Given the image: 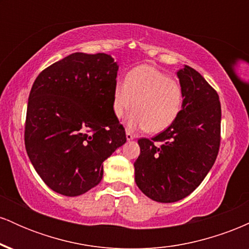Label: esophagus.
I'll use <instances>...</instances> for the list:
<instances>
[{"mask_svg": "<svg viewBox=\"0 0 249 249\" xmlns=\"http://www.w3.org/2000/svg\"><path fill=\"white\" fill-rule=\"evenodd\" d=\"M134 139V134H132L130 132V131H126V141L130 142V141H133Z\"/></svg>", "mask_w": 249, "mask_h": 249, "instance_id": "34e87169", "label": "esophagus"}]
</instances>
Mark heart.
Segmentation results:
<instances>
[{
	"mask_svg": "<svg viewBox=\"0 0 249 249\" xmlns=\"http://www.w3.org/2000/svg\"><path fill=\"white\" fill-rule=\"evenodd\" d=\"M126 118L128 130H144L158 133L166 130L178 117L182 105L179 83L152 65L134 68L125 82H116L112 95V111L122 118L132 107Z\"/></svg>",
	"mask_w": 249,
	"mask_h": 249,
	"instance_id": "b5f03b06",
	"label": "heart"
}]
</instances>
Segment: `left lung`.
<instances>
[{
    "mask_svg": "<svg viewBox=\"0 0 249 249\" xmlns=\"http://www.w3.org/2000/svg\"><path fill=\"white\" fill-rule=\"evenodd\" d=\"M182 90L178 117L152 139L138 141L134 179L145 196L176 202L190 196L212 168L220 146L221 105L216 91L196 70L177 72Z\"/></svg>",
    "mask_w": 249,
    "mask_h": 249,
    "instance_id": "obj_1",
    "label": "left lung"
}]
</instances>
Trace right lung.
Returning a JSON list of instances; mask_svg holds the SVG:
<instances>
[{"label":"right lung","mask_w":249,"mask_h":249,"mask_svg":"<svg viewBox=\"0 0 249 249\" xmlns=\"http://www.w3.org/2000/svg\"><path fill=\"white\" fill-rule=\"evenodd\" d=\"M117 71L110 55L75 53L43 70L34 82L25 150L55 192L77 196L97 186L103 161L126 142L112 111Z\"/></svg>","instance_id":"1"}]
</instances>
